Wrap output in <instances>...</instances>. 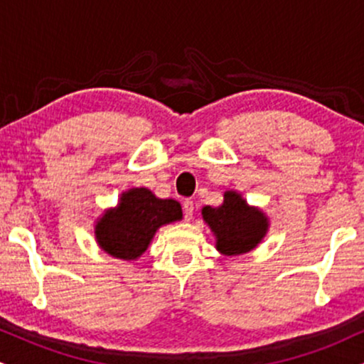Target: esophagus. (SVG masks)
Instances as JSON below:
<instances>
[{
	"instance_id": "obj_1",
	"label": "esophagus",
	"mask_w": 364,
	"mask_h": 364,
	"mask_svg": "<svg viewBox=\"0 0 364 364\" xmlns=\"http://www.w3.org/2000/svg\"><path fill=\"white\" fill-rule=\"evenodd\" d=\"M183 212H185V218L188 222L191 220V217H193L195 213V203L191 200H186L183 201Z\"/></svg>"
}]
</instances>
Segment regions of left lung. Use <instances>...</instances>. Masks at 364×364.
<instances>
[{
	"mask_svg": "<svg viewBox=\"0 0 364 364\" xmlns=\"http://www.w3.org/2000/svg\"><path fill=\"white\" fill-rule=\"evenodd\" d=\"M201 217L215 235L217 251L237 256L252 251L264 239L269 220L259 208L249 207L237 191H225L220 207H203Z\"/></svg>",
	"mask_w": 364,
	"mask_h": 364,
	"instance_id": "obj_1",
	"label": "left lung"
}]
</instances>
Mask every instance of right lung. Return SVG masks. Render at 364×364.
Instances as JSON below:
<instances>
[{
  "label": "right lung",
  "mask_w": 364,
  "mask_h": 364,
  "mask_svg": "<svg viewBox=\"0 0 364 364\" xmlns=\"http://www.w3.org/2000/svg\"><path fill=\"white\" fill-rule=\"evenodd\" d=\"M181 218L176 200L157 198L147 188H132L122 193L115 208L105 210L95 225V237L107 254L134 261L147 251L159 227Z\"/></svg>",
  "instance_id": "add662e5"
}]
</instances>
